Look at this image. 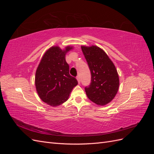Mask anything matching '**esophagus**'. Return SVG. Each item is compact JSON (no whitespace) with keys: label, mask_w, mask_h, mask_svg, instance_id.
<instances>
[{"label":"esophagus","mask_w":154,"mask_h":154,"mask_svg":"<svg viewBox=\"0 0 154 154\" xmlns=\"http://www.w3.org/2000/svg\"><path fill=\"white\" fill-rule=\"evenodd\" d=\"M76 79H77V80H78V83H79V84H80V77H79V76H77V77H76Z\"/></svg>","instance_id":"34e87169"}]
</instances>
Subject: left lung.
I'll return each instance as SVG.
<instances>
[{"label": "left lung", "mask_w": 154, "mask_h": 154, "mask_svg": "<svg viewBox=\"0 0 154 154\" xmlns=\"http://www.w3.org/2000/svg\"><path fill=\"white\" fill-rule=\"evenodd\" d=\"M91 73L90 85L85 87L86 94L97 105H105L117 94L119 80L117 70L105 51L97 46H82Z\"/></svg>", "instance_id": "1"}]
</instances>
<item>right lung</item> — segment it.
Wrapping results in <instances>:
<instances>
[{
	"mask_svg": "<svg viewBox=\"0 0 154 154\" xmlns=\"http://www.w3.org/2000/svg\"><path fill=\"white\" fill-rule=\"evenodd\" d=\"M72 48L62 51L58 46L46 51L36 69L35 85L40 99L56 106L66 101L72 88L77 85L76 79L69 74L66 54Z\"/></svg>",
	"mask_w": 154,
	"mask_h": 154,
	"instance_id": "add662e5",
	"label": "right lung"
}]
</instances>
